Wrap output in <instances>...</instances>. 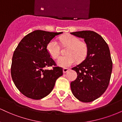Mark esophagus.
I'll list each match as a JSON object with an SVG mask.
<instances>
[{
    "instance_id": "esophagus-1",
    "label": "esophagus",
    "mask_w": 122,
    "mask_h": 122,
    "mask_svg": "<svg viewBox=\"0 0 122 122\" xmlns=\"http://www.w3.org/2000/svg\"><path fill=\"white\" fill-rule=\"evenodd\" d=\"M68 71H69V69H68V68H64V69H63V73H66Z\"/></svg>"
}]
</instances>
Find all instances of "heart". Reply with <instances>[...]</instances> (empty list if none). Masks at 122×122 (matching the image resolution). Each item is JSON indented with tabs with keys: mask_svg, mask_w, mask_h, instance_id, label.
Here are the masks:
<instances>
[{
	"mask_svg": "<svg viewBox=\"0 0 122 122\" xmlns=\"http://www.w3.org/2000/svg\"><path fill=\"white\" fill-rule=\"evenodd\" d=\"M61 41L64 44L69 45V47L66 52L68 54L58 57L57 60V65L66 68L73 64L77 59L79 61L84 59L87 53V46L85 43L80 42L78 38L73 36L62 37ZM47 50L53 58H56L58 56L60 46L56 39H53L48 43Z\"/></svg>",
	"mask_w": 122,
	"mask_h": 122,
	"instance_id": "b5f03b06",
	"label": "heart"
}]
</instances>
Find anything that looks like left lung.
Here are the masks:
<instances>
[{"label": "left lung", "instance_id": "1", "mask_svg": "<svg viewBox=\"0 0 122 122\" xmlns=\"http://www.w3.org/2000/svg\"><path fill=\"white\" fill-rule=\"evenodd\" d=\"M84 40L87 46L85 59L72 68L77 74L71 83L72 93L78 100L88 103L101 96L108 86L112 70V61L107 43L93 31L71 33Z\"/></svg>", "mask_w": 122, "mask_h": 122}]
</instances>
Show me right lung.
I'll use <instances>...</instances> for the list:
<instances>
[{"mask_svg":"<svg viewBox=\"0 0 122 122\" xmlns=\"http://www.w3.org/2000/svg\"><path fill=\"white\" fill-rule=\"evenodd\" d=\"M62 33L35 30L26 35L15 49L11 75L16 87L26 97L40 100L47 96L63 75L62 68L55 66L47 50L48 43ZM52 66V70L45 69Z\"/></svg>","mask_w":122,"mask_h":122,"instance_id":"1","label":"right lung"}]
</instances>
